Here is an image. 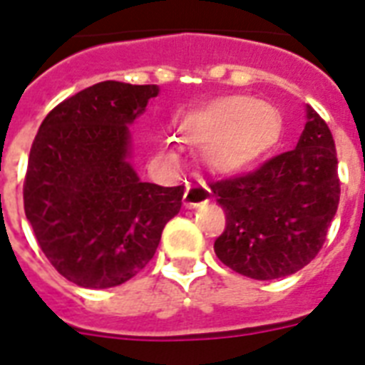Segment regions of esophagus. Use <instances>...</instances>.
Returning <instances> with one entry per match:
<instances>
[{"instance_id":"1","label":"esophagus","mask_w":365,"mask_h":365,"mask_svg":"<svg viewBox=\"0 0 365 365\" xmlns=\"http://www.w3.org/2000/svg\"><path fill=\"white\" fill-rule=\"evenodd\" d=\"M210 198H212V191L204 183H189L185 195H183V204L187 208H198L200 204L208 202Z\"/></svg>"}]
</instances>
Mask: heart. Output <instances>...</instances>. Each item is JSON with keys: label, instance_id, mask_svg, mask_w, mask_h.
<instances>
[{"label": "heart", "instance_id": "b5f03b06", "mask_svg": "<svg viewBox=\"0 0 365 365\" xmlns=\"http://www.w3.org/2000/svg\"><path fill=\"white\" fill-rule=\"evenodd\" d=\"M182 129L192 142L204 144V157L212 167L236 173L274 146L281 118L266 101L221 97L185 115Z\"/></svg>", "mask_w": 365, "mask_h": 365}]
</instances>
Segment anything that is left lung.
<instances>
[{
    "mask_svg": "<svg viewBox=\"0 0 365 365\" xmlns=\"http://www.w3.org/2000/svg\"><path fill=\"white\" fill-rule=\"evenodd\" d=\"M210 187L227 215L213 244L217 259L251 279L296 274L321 251L339 204L336 144L327 121L307 105L294 150Z\"/></svg>",
    "mask_w": 365,
    "mask_h": 365,
    "instance_id": "1",
    "label": "left lung"
}]
</instances>
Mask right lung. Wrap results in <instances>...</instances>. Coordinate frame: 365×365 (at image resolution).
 <instances>
[{
    "mask_svg": "<svg viewBox=\"0 0 365 365\" xmlns=\"http://www.w3.org/2000/svg\"><path fill=\"white\" fill-rule=\"evenodd\" d=\"M159 86L106 80L59 103L38 127L24 182V210L38 245L65 279L110 289L153 259L183 185L142 182L129 125Z\"/></svg>",
    "mask_w": 365,
    "mask_h": 365,
    "instance_id": "right-lung-1",
    "label": "right lung"
}]
</instances>
